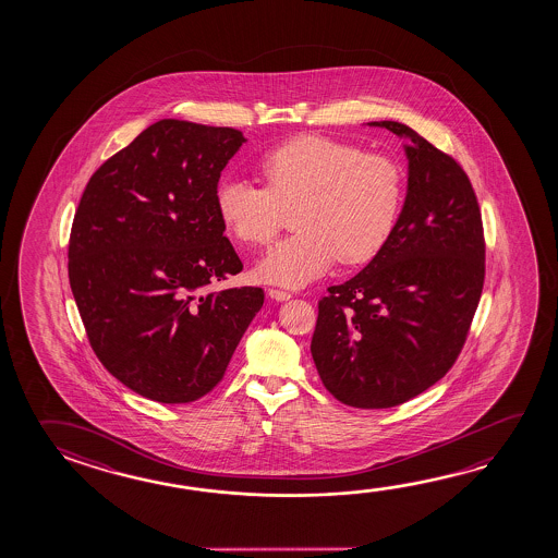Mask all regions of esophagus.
Listing matches in <instances>:
<instances>
[{"mask_svg":"<svg viewBox=\"0 0 558 558\" xmlns=\"http://www.w3.org/2000/svg\"><path fill=\"white\" fill-rule=\"evenodd\" d=\"M268 298H272L276 302H288L290 298H292V293L283 292V290H276V288H270L268 290Z\"/></svg>","mask_w":558,"mask_h":558,"instance_id":"esophagus-1","label":"esophagus"}]
</instances>
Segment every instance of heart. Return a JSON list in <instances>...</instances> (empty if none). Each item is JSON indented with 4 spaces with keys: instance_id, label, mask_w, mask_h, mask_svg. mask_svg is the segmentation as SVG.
I'll return each mask as SVG.
<instances>
[{
    "instance_id": "b5f03b06",
    "label": "heart",
    "mask_w": 558,
    "mask_h": 558,
    "mask_svg": "<svg viewBox=\"0 0 558 558\" xmlns=\"http://www.w3.org/2000/svg\"><path fill=\"white\" fill-rule=\"evenodd\" d=\"M258 167L266 189L223 179L216 191L221 223L248 247L270 243L293 211L298 231L256 263L258 280L302 288L327 275L337 258L344 265L372 260L393 235L404 181L389 157L300 136L268 151Z\"/></svg>"
}]
</instances>
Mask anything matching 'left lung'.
<instances>
[{
  "label": "left lung",
  "instance_id": "8db88e82",
  "mask_svg": "<svg viewBox=\"0 0 558 558\" xmlns=\"http://www.w3.org/2000/svg\"><path fill=\"white\" fill-rule=\"evenodd\" d=\"M367 126L404 140L407 194L381 253L320 300L311 356L338 401L391 409L439 381L463 348L483 292V221L451 157L401 122Z\"/></svg>",
  "mask_w": 558,
  "mask_h": 558
}]
</instances>
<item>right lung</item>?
I'll use <instances>...</instances> for the list:
<instances>
[{"mask_svg": "<svg viewBox=\"0 0 558 558\" xmlns=\"http://www.w3.org/2000/svg\"><path fill=\"white\" fill-rule=\"evenodd\" d=\"M239 130L163 119L95 171L75 211L68 272L102 366L134 393H210L265 303L260 288L206 292L243 265L216 210Z\"/></svg>", "mask_w": 558, "mask_h": 558, "instance_id": "1", "label": "right lung"}]
</instances>
